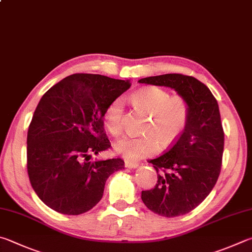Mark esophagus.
<instances>
[{"mask_svg": "<svg viewBox=\"0 0 252 252\" xmlns=\"http://www.w3.org/2000/svg\"><path fill=\"white\" fill-rule=\"evenodd\" d=\"M125 166L127 168H136L139 166V163H134V162H130V161H126Z\"/></svg>", "mask_w": 252, "mask_h": 252, "instance_id": "esophagus-1", "label": "esophagus"}]
</instances>
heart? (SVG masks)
Instances as JSON below:
<instances>
[{
	"label": "heart",
	"instance_id": "b5f03b06",
	"mask_svg": "<svg viewBox=\"0 0 252 252\" xmlns=\"http://www.w3.org/2000/svg\"><path fill=\"white\" fill-rule=\"evenodd\" d=\"M136 107L148 114L150 119L145 126L146 134L141 136L125 135L114 144L116 152L127 161H138L152 157L159 150V141L168 146L181 138L189 121V106L178 95H171L159 87H148L131 95ZM125 100L113 99L103 112L104 126L112 135L122 130Z\"/></svg>",
	"mask_w": 252,
	"mask_h": 252
}]
</instances>
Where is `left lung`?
<instances>
[{
	"label": "left lung",
	"instance_id": "1",
	"mask_svg": "<svg viewBox=\"0 0 252 252\" xmlns=\"http://www.w3.org/2000/svg\"><path fill=\"white\" fill-rule=\"evenodd\" d=\"M139 82L174 89L189 106L184 133L167 152L149 161L158 173V183L141 195L146 207L159 216H181L207 197L220 174L225 135L217 100L207 86L190 76L166 74Z\"/></svg>",
	"mask_w": 252,
	"mask_h": 252
}]
</instances>
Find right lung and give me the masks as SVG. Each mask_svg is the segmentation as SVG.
Segmentation results:
<instances>
[{
	"instance_id": "right-lung-1",
	"label": "right lung",
	"mask_w": 252,
	"mask_h": 252,
	"mask_svg": "<svg viewBox=\"0 0 252 252\" xmlns=\"http://www.w3.org/2000/svg\"><path fill=\"white\" fill-rule=\"evenodd\" d=\"M130 87V80L74 74L39 100L27 132V172L49 208L65 215L88 212L102 198L108 177L125 168L121 158H90L111 146L103 112Z\"/></svg>"
}]
</instances>
